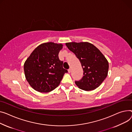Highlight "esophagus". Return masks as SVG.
Segmentation results:
<instances>
[{"mask_svg":"<svg viewBox=\"0 0 132 132\" xmlns=\"http://www.w3.org/2000/svg\"><path fill=\"white\" fill-rule=\"evenodd\" d=\"M68 73H71V68L68 69Z\"/></svg>","mask_w":132,"mask_h":132,"instance_id":"obj_1","label":"esophagus"}]
</instances>
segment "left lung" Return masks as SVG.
<instances>
[{
    "instance_id": "left-lung-1",
    "label": "left lung",
    "mask_w": 132,
    "mask_h": 132,
    "mask_svg": "<svg viewBox=\"0 0 132 132\" xmlns=\"http://www.w3.org/2000/svg\"><path fill=\"white\" fill-rule=\"evenodd\" d=\"M66 45L80 60L83 76L75 83L79 88L91 91L99 87L108 75L109 64L101 51L89 42H69Z\"/></svg>"
}]
</instances>
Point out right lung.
<instances>
[{"instance_id":"1","label":"right lung","mask_w":132,"mask_h":132,"mask_svg":"<svg viewBox=\"0 0 132 132\" xmlns=\"http://www.w3.org/2000/svg\"><path fill=\"white\" fill-rule=\"evenodd\" d=\"M63 48L61 44L53 42L42 43L32 52L24 65L26 80L35 90L49 92L59 85L67 73L63 68V61L58 54Z\"/></svg>"}]
</instances>
